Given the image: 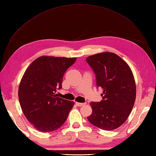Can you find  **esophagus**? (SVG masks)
Masks as SVG:
<instances>
[{
    "label": "esophagus",
    "mask_w": 156,
    "mask_h": 156,
    "mask_svg": "<svg viewBox=\"0 0 156 156\" xmlns=\"http://www.w3.org/2000/svg\"><path fill=\"white\" fill-rule=\"evenodd\" d=\"M75 104H76L77 106L81 107V106H83V105H85L86 103H79V102H75Z\"/></svg>",
    "instance_id": "obj_1"
}]
</instances>
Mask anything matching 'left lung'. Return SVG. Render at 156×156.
<instances>
[{"label":"left lung","instance_id":"obj_1","mask_svg":"<svg viewBox=\"0 0 156 156\" xmlns=\"http://www.w3.org/2000/svg\"><path fill=\"white\" fill-rule=\"evenodd\" d=\"M96 85L101 87L102 100L91 102L92 112L87 117L92 124L103 130H113L123 124L133 107L136 85L129 66L119 56L109 52L87 57Z\"/></svg>","mask_w":156,"mask_h":156}]
</instances>
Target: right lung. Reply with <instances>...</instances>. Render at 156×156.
Instances as JSON below:
<instances>
[{"label": "right lung", "mask_w": 156, "mask_h": 156, "mask_svg": "<svg viewBox=\"0 0 156 156\" xmlns=\"http://www.w3.org/2000/svg\"><path fill=\"white\" fill-rule=\"evenodd\" d=\"M76 58L43 56L33 61L23 75L18 96L23 114L36 129L50 132L66 120L74 102L56 97L64 73Z\"/></svg>", "instance_id": "add662e5"}]
</instances>
